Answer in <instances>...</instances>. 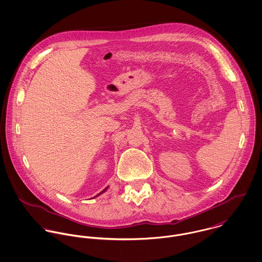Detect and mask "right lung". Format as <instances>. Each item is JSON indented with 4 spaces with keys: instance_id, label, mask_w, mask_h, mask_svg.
Instances as JSON below:
<instances>
[{
    "instance_id": "1",
    "label": "right lung",
    "mask_w": 262,
    "mask_h": 262,
    "mask_svg": "<svg viewBox=\"0 0 262 262\" xmlns=\"http://www.w3.org/2000/svg\"><path fill=\"white\" fill-rule=\"evenodd\" d=\"M107 189H108V187H106V188H105V189H103V190H102V191H101V192H100V193H99V194H98V195H96V196H95V197H97V196H99V195H101V194H102V193H104V192H106V190H107ZM95 197H94V198H95Z\"/></svg>"
}]
</instances>
